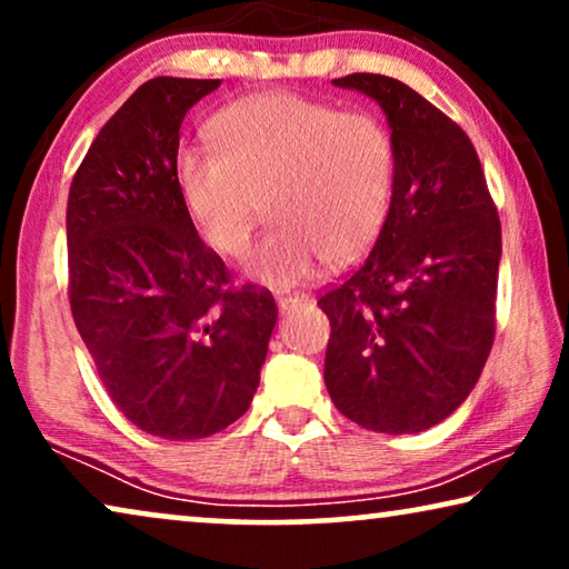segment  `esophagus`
<instances>
[{"label": "esophagus", "instance_id": "obj_1", "mask_svg": "<svg viewBox=\"0 0 569 569\" xmlns=\"http://www.w3.org/2000/svg\"><path fill=\"white\" fill-rule=\"evenodd\" d=\"M308 300V295H302V292H292V295H277V306L282 308V310H290V308H298V306H302V302Z\"/></svg>", "mask_w": 569, "mask_h": 569}]
</instances>
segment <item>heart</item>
I'll list each match as a JSON object with an SVG mask.
<instances>
[{"instance_id": "b5f03b06", "label": "heart", "mask_w": 569, "mask_h": 569, "mask_svg": "<svg viewBox=\"0 0 569 569\" xmlns=\"http://www.w3.org/2000/svg\"><path fill=\"white\" fill-rule=\"evenodd\" d=\"M212 137L214 147L178 154V191L201 240L222 256L246 251L267 201L274 222L246 259L259 282L287 287L318 259L352 261L383 230L396 150L378 116L263 92L224 108Z\"/></svg>"}]
</instances>
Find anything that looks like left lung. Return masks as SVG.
I'll use <instances>...</instances> for the list:
<instances>
[{"mask_svg": "<svg viewBox=\"0 0 569 569\" xmlns=\"http://www.w3.org/2000/svg\"><path fill=\"white\" fill-rule=\"evenodd\" d=\"M339 88L376 98L391 123L393 197L370 253L318 308L329 316L323 380L365 430H430L477 386L495 341L502 230L471 139L393 77Z\"/></svg>", "mask_w": 569, "mask_h": 569, "instance_id": "obj_1", "label": "left lung"}]
</instances>
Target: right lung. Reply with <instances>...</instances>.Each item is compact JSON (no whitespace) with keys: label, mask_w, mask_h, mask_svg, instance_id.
Here are the masks:
<instances>
[{"label":"right lung","mask_w":569,"mask_h":569,"mask_svg":"<svg viewBox=\"0 0 569 569\" xmlns=\"http://www.w3.org/2000/svg\"><path fill=\"white\" fill-rule=\"evenodd\" d=\"M220 80L154 77L116 111L67 201L69 308L111 401L139 430L199 440L251 407L277 302L236 284L176 181L178 131Z\"/></svg>","instance_id":"obj_1"}]
</instances>
